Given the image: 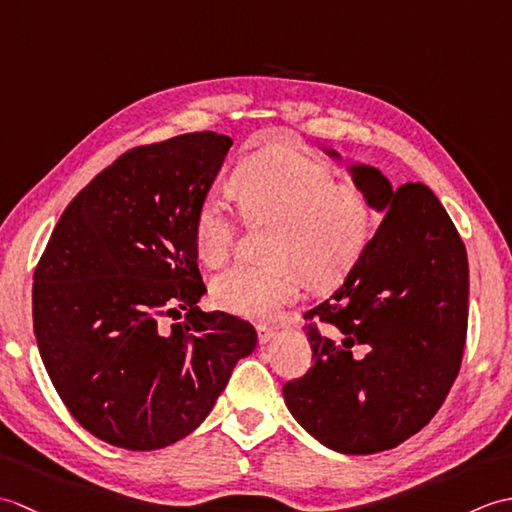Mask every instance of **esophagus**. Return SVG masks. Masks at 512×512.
<instances>
[{
    "label": "esophagus",
    "instance_id": "obj_1",
    "mask_svg": "<svg viewBox=\"0 0 512 512\" xmlns=\"http://www.w3.org/2000/svg\"><path fill=\"white\" fill-rule=\"evenodd\" d=\"M275 334L277 332L273 328H268V325H257V339H259V343H262V345L273 341Z\"/></svg>",
    "mask_w": 512,
    "mask_h": 512
}]
</instances>
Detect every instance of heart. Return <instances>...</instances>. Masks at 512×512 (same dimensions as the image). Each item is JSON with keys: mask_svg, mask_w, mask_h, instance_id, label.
<instances>
[{"mask_svg": "<svg viewBox=\"0 0 512 512\" xmlns=\"http://www.w3.org/2000/svg\"><path fill=\"white\" fill-rule=\"evenodd\" d=\"M239 209L250 222H273L270 264H237L217 275L211 295L226 312L268 319L297 299L308 281L330 288L361 264L374 242L376 217L363 191L299 151L270 147L233 171ZM195 250L206 266H222L233 250L235 222L217 195H206L193 226Z\"/></svg>", "mask_w": 512, "mask_h": 512, "instance_id": "heart-1", "label": "heart"}]
</instances>
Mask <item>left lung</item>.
<instances>
[{"label": "left lung", "mask_w": 512, "mask_h": 512, "mask_svg": "<svg viewBox=\"0 0 512 512\" xmlns=\"http://www.w3.org/2000/svg\"><path fill=\"white\" fill-rule=\"evenodd\" d=\"M350 171L385 217L343 286L303 314L312 367L288 380L284 400L325 447L369 455L418 433L458 378L469 259L429 187L407 182L394 189L374 167Z\"/></svg>", "instance_id": "obj_1"}]
</instances>
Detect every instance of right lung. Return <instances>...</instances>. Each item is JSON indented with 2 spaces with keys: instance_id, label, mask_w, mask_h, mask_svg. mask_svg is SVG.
I'll list each match as a JSON object with an SVG mask.
<instances>
[{
  "instance_id": "add662e5",
  "label": "right lung",
  "mask_w": 512,
  "mask_h": 512,
  "mask_svg": "<svg viewBox=\"0 0 512 512\" xmlns=\"http://www.w3.org/2000/svg\"><path fill=\"white\" fill-rule=\"evenodd\" d=\"M231 145L193 132L125 151L68 204L35 268L41 361L74 420L114 447L189 436L257 345L248 321L198 308L195 213Z\"/></svg>"
}]
</instances>
